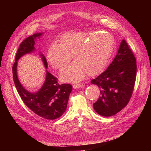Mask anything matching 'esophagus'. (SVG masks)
<instances>
[{
	"label": "esophagus",
	"mask_w": 151,
	"mask_h": 151,
	"mask_svg": "<svg viewBox=\"0 0 151 151\" xmlns=\"http://www.w3.org/2000/svg\"><path fill=\"white\" fill-rule=\"evenodd\" d=\"M83 86V84H73V89H78V88H80L81 87Z\"/></svg>",
	"instance_id": "obj_1"
}]
</instances>
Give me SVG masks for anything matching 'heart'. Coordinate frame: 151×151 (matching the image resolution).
I'll use <instances>...</instances> for the list:
<instances>
[{
    "label": "heart",
    "mask_w": 151,
    "mask_h": 151,
    "mask_svg": "<svg viewBox=\"0 0 151 151\" xmlns=\"http://www.w3.org/2000/svg\"><path fill=\"white\" fill-rule=\"evenodd\" d=\"M114 41L109 34L97 32H77L63 34L59 44L50 46L47 60L59 70L64 68L72 58L74 62L60 75L62 81L78 83L88 73L94 76L105 68L114 50Z\"/></svg>",
    "instance_id": "b5f03b06"
}]
</instances>
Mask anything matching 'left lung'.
I'll return each instance as SVG.
<instances>
[{
	"instance_id": "1",
	"label": "left lung",
	"mask_w": 151,
	"mask_h": 151,
	"mask_svg": "<svg viewBox=\"0 0 151 151\" xmlns=\"http://www.w3.org/2000/svg\"><path fill=\"white\" fill-rule=\"evenodd\" d=\"M137 75L136 59L125 40L107 69L91 83L100 89V96L93 104L99 115L109 117L117 114L132 97Z\"/></svg>"
}]
</instances>
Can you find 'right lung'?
<instances>
[{
  "label": "right lung",
  "instance_id": "obj_1",
  "mask_svg": "<svg viewBox=\"0 0 151 151\" xmlns=\"http://www.w3.org/2000/svg\"><path fill=\"white\" fill-rule=\"evenodd\" d=\"M43 34L42 32L35 33L26 38L21 43L13 65V76L17 91L26 105L38 116L46 119L54 120L60 117L65 111L70 93L72 90L71 85H60L58 83V78L46 70L45 81L42 88L36 92H30L21 84L17 74L18 60L24 55L35 51V42ZM40 55L45 67L47 68V63L45 55L41 52Z\"/></svg>",
  "mask_w": 151,
  "mask_h": 151
}]
</instances>
